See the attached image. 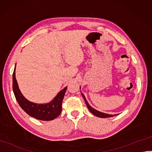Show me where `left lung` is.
Instances as JSON below:
<instances>
[{"label": "left lung", "instance_id": "8db88e82", "mask_svg": "<svg viewBox=\"0 0 152 152\" xmlns=\"http://www.w3.org/2000/svg\"><path fill=\"white\" fill-rule=\"evenodd\" d=\"M82 95H83L84 99L85 100V102H86V105H87L88 107V109L89 110V111L91 112L92 114H93L94 115L97 116V117H99V118H109V117H113V116H116V115H118V114H106V113H102V112H100L98 111V110L95 109L94 108H93L92 107L90 106V105L89 104V103L88 102V101L86 100V97L84 96V94L82 93Z\"/></svg>", "mask_w": 152, "mask_h": 152}]
</instances>
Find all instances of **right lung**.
Listing matches in <instances>:
<instances>
[{"label":"right lung","instance_id":"right-lung-1","mask_svg":"<svg viewBox=\"0 0 152 152\" xmlns=\"http://www.w3.org/2000/svg\"><path fill=\"white\" fill-rule=\"evenodd\" d=\"M16 64L13 74V89L16 100L21 108L28 115L37 120L50 121L58 116L62 110V102L67 87L60 91L52 101L47 104H36L23 96L16 79Z\"/></svg>","mask_w":152,"mask_h":152}]
</instances>
